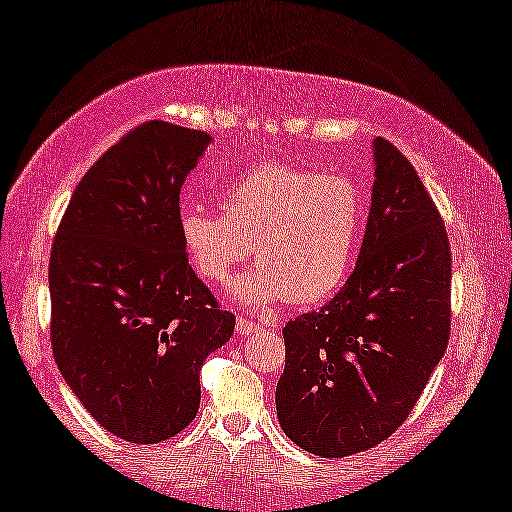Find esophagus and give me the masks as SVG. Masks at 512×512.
<instances>
[{"mask_svg":"<svg viewBox=\"0 0 512 512\" xmlns=\"http://www.w3.org/2000/svg\"><path fill=\"white\" fill-rule=\"evenodd\" d=\"M258 331H261V324H256L254 319L237 317V333H240V335H251V333H258Z\"/></svg>","mask_w":512,"mask_h":512,"instance_id":"obj_1","label":"esophagus"}]
</instances>
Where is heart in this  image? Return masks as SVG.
I'll list each match as a JSON object with an SVG mask.
<instances>
[{
  "mask_svg": "<svg viewBox=\"0 0 512 512\" xmlns=\"http://www.w3.org/2000/svg\"><path fill=\"white\" fill-rule=\"evenodd\" d=\"M223 214L200 202L179 212L188 261L209 282H226L251 254L261 265L242 277L247 303L314 305L345 286L368 223V193L345 174L265 160L221 188Z\"/></svg>",
  "mask_w": 512,
  "mask_h": 512,
  "instance_id": "heart-1",
  "label": "heart"
}]
</instances>
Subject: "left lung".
Instances as JSON below:
<instances>
[{
	"instance_id": "8db88e82",
	"label": "left lung",
	"mask_w": 512,
	"mask_h": 512,
	"mask_svg": "<svg viewBox=\"0 0 512 512\" xmlns=\"http://www.w3.org/2000/svg\"><path fill=\"white\" fill-rule=\"evenodd\" d=\"M375 184L356 268L338 296L284 326L277 417L317 457L366 452L401 426L450 340L452 251L415 167L375 144Z\"/></svg>"
}]
</instances>
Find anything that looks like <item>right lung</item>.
Segmentation results:
<instances>
[{
    "label": "right lung",
    "instance_id": "obj_1",
    "mask_svg": "<svg viewBox=\"0 0 512 512\" xmlns=\"http://www.w3.org/2000/svg\"><path fill=\"white\" fill-rule=\"evenodd\" d=\"M207 144L202 130L137 125L83 174L53 240L55 363L95 422L128 443L193 422L202 363L235 331L179 235L181 186Z\"/></svg>",
    "mask_w": 512,
    "mask_h": 512
}]
</instances>
